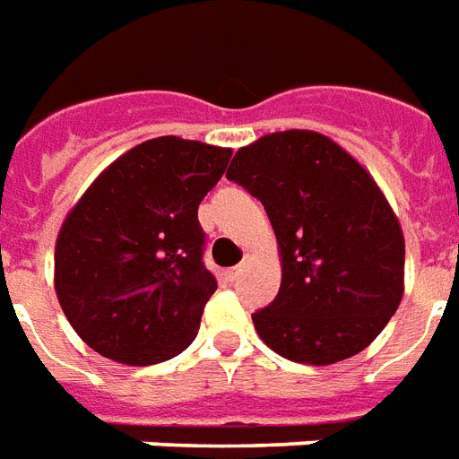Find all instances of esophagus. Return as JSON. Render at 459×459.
<instances>
[{
	"label": "esophagus",
	"mask_w": 459,
	"mask_h": 459,
	"mask_svg": "<svg viewBox=\"0 0 459 459\" xmlns=\"http://www.w3.org/2000/svg\"><path fill=\"white\" fill-rule=\"evenodd\" d=\"M239 274H242V266H232V269H224L222 272V276L227 279V281H235Z\"/></svg>",
	"instance_id": "1"
}]
</instances>
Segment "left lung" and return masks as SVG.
Instances as JSON below:
<instances>
[{
    "mask_svg": "<svg viewBox=\"0 0 459 459\" xmlns=\"http://www.w3.org/2000/svg\"><path fill=\"white\" fill-rule=\"evenodd\" d=\"M264 204L281 287L252 314L269 349L331 366L373 343L403 299L405 239L378 183L339 143L279 131L239 148L227 170Z\"/></svg>",
    "mask_w": 459,
    "mask_h": 459,
    "instance_id": "left-lung-1",
    "label": "left lung"
}]
</instances>
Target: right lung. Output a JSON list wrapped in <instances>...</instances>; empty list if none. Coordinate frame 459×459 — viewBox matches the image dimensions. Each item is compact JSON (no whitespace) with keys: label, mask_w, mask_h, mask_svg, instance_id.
<instances>
[{"label":"right lung","mask_w":459,"mask_h":459,"mask_svg":"<svg viewBox=\"0 0 459 459\" xmlns=\"http://www.w3.org/2000/svg\"><path fill=\"white\" fill-rule=\"evenodd\" d=\"M230 148L162 135L113 160L68 210L54 249V289L91 349L126 366L183 353L217 279L203 264L197 207Z\"/></svg>","instance_id":"1"}]
</instances>
